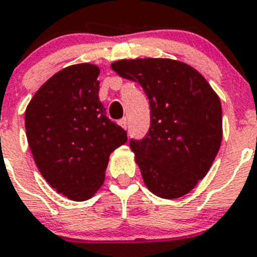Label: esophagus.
Returning <instances> with one entry per match:
<instances>
[{
  "label": "esophagus",
  "mask_w": 257,
  "mask_h": 257,
  "mask_svg": "<svg viewBox=\"0 0 257 257\" xmlns=\"http://www.w3.org/2000/svg\"><path fill=\"white\" fill-rule=\"evenodd\" d=\"M127 124L128 123H127L126 118H122V119L119 120V126L122 127V128H124V130H127Z\"/></svg>",
  "instance_id": "obj_1"
}]
</instances>
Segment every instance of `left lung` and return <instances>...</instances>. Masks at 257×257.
<instances>
[{
    "label": "left lung",
    "instance_id": "left-lung-1",
    "mask_svg": "<svg viewBox=\"0 0 257 257\" xmlns=\"http://www.w3.org/2000/svg\"><path fill=\"white\" fill-rule=\"evenodd\" d=\"M111 68L141 84L150 99L151 127L130 141L142 177L155 196H185L209 172L222 143V106L193 67L162 57L123 59Z\"/></svg>",
    "mask_w": 257,
    "mask_h": 257
}]
</instances>
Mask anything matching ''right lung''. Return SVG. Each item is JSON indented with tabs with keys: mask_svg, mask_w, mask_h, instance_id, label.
<instances>
[{
	"mask_svg": "<svg viewBox=\"0 0 257 257\" xmlns=\"http://www.w3.org/2000/svg\"><path fill=\"white\" fill-rule=\"evenodd\" d=\"M98 75L89 63L61 69L38 89L25 114L39 172L57 193L78 202L102 186L110 154L127 142L126 131L106 116Z\"/></svg>",
	"mask_w": 257,
	"mask_h": 257,
	"instance_id": "obj_1",
	"label": "right lung"
}]
</instances>
